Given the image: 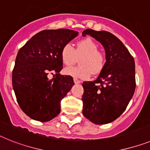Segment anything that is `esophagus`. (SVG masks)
Masks as SVG:
<instances>
[{"mask_svg":"<svg viewBox=\"0 0 150 150\" xmlns=\"http://www.w3.org/2000/svg\"><path fill=\"white\" fill-rule=\"evenodd\" d=\"M74 82H75V84H80V83H81V81H79V80H78V79H74Z\"/></svg>","mask_w":150,"mask_h":150,"instance_id":"esophagus-1","label":"esophagus"}]
</instances>
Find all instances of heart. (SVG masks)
Returning <instances> with one entry per match:
<instances>
[{
    "label": "heart",
    "instance_id": "obj_1",
    "mask_svg": "<svg viewBox=\"0 0 150 150\" xmlns=\"http://www.w3.org/2000/svg\"><path fill=\"white\" fill-rule=\"evenodd\" d=\"M98 46L90 38L80 40L77 44L76 50L71 44L67 43L61 50V59L66 66H71L76 61V56H82L79 60L81 65L68 68L65 70V74L75 79H86L93 75H97L102 71L105 65L104 54L98 51Z\"/></svg>",
    "mask_w": 150,
    "mask_h": 150
}]
</instances>
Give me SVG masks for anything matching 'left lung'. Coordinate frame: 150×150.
I'll return each mask as SVG.
<instances>
[{
	"label": "left lung",
	"mask_w": 150,
	"mask_h": 150,
	"mask_svg": "<svg viewBox=\"0 0 150 150\" xmlns=\"http://www.w3.org/2000/svg\"><path fill=\"white\" fill-rule=\"evenodd\" d=\"M86 35L104 46L106 62L95 81L83 82V115L93 124H109L124 113L133 98L135 62L123 42L110 32L87 29L82 33Z\"/></svg>",
	"instance_id": "obj_1"
}]
</instances>
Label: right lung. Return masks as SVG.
<instances>
[{
    "label": "right lung",
    "instance_id": "obj_1",
    "mask_svg": "<svg viewBox=\"0 0 150 150\" xmlns=\"http://www.w3.org/2000/svg\"><path fill=\"white\" fill-rule=\"evenodd\" d=\"M78 34L68 29L42 30L19 50L12 85L19 106L33 120L50 121L60 113L61 100L75 85L72 77L59 74L61 50ZM49 74L56 77L50 79Z\"/></svg>",
    "mask_w": 150,
    "mask_h": 150
}]
</instances>
